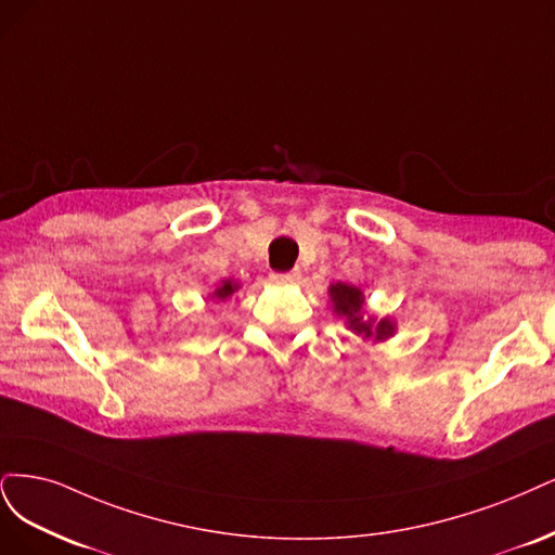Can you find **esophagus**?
Here are the masks:
<instances>
[{"label":"esophagus","mask_w":555,"mask_h":555,"mask_svg":"<svg viewBox=\"0 0 555 555\" xmlns=\"http://www.w3.org/2000/svg\"><path fill=\"white\" fill-rule=\"evenodd\" d=\"M299 272L295 270V272H276V274H272V281L274 283H279V285H293L295 281H299Z\"/></svg>","instance_id":"1"}]
</instances>
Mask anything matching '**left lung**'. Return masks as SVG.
<instances>
[{
	"instance_id": "obj_1",
	"label": "left lung",
	"mask_w": 555,
	"mask_h": 555,
	"mask_svg": "<svg viewBox=\"0 0 555 555\" xmlns=\"http://www.w3.org/2000/svg\"><path fill=\"white\" fill-rule=\"evenodd\" d=\"M330 301L332 309L338 318L346 320L350 332L362 338H373V341H385L391 334H395L397 325L391 323L389 318H383L375 323L373 318L364 320V295L360 288L348 283H332L330 285Z\"/></svg>"
}]
</instances>
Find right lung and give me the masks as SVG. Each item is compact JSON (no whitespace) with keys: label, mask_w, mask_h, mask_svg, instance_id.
<instances>
[{"label":"right lung","mask_w":555,"mask_h":555,"mask_svg":"<svg viewBox=\"0 0 555 555\" xmlns=\"http://www.w3.org/2000/svg\"><path fill=\"white\" fill-rule=\"evenodd\" d=\"M240 291V283H235V281H230V279H223L221 281V285H219V288L217 291H214V299H228L232 293H237Z\"/></svg>","instance_id":"right-lung-1"}]
</instances>
